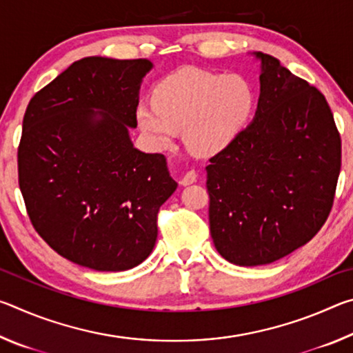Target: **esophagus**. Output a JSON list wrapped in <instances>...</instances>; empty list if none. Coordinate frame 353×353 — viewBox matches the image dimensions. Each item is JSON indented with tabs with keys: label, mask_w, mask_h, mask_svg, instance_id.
I'll return each instance as SVG.
<instances>
[{
	"label": "esophagus",
	"mask_w": 353,
	"mask_h": 353,
	"mask_svg": "<svg viewBox=\"0 0 353 353\" xmlns=\"http://www.w3.org/2000/svg\"><path fill=\"white\" fill-rule=\"evenodd\" d=\"M196 179H198V174H196V172L191 170V171L185 172V176L181 179V183L182 185H191V183L196 182Z\"/></svg>",
	"instance_id": "esophagus-1"
}]
</instances>
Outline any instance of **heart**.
Here are the masks:
<instances>
[{"label":"heart","instance_id":"b5f03b06","mask_svg":"<svg viewBox=\"0 0 353 353\" xmlns=\"http://www.w3.org/2000/svg\"><path fill=\"white\" fill-rule=\"evenodd\" d=\"M153 103H141L137 121L159 148H170L176 130L191 151L212 155L241 132L254 107V90L238 74L185 68L159 83Z\"/></svg>","mask_w":353,"mask_h":353}]
</instances>
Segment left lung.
I'll return each instance as SVG.
<instances>
[{
  "mask_svg": "<svg viewBox=\"0 0 353 353\" xmlns=\"http://www.w3.org/2000/svg\"><path fill=\"white\" fill-rule=\"evenodd\" d=\"M260 59L255 117L207 166L214 248L238 266L268 265L307 244L330 214L341 137L318 88Z\"/></svg>",
  "mask_w": 353,
  "mask_h": 353,
  "instance_id": "left-lung-1",
  "label": "left lung"
}]
</instances>
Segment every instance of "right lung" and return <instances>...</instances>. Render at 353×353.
<instances>
[{
  "label": "right lung",
  "mask_w": 353,
  "mask_h": 353,
  "mask_svg": "<svg viewBox=\"0 0 353 353\" xmlns=\"http://www.w3.org/2000/svg\"><path fill=\"white\" fill-rule=\"evenodd\" d=\"M148 59H81L29 101L19 183L34 229L63 259L126 271L157 240V213L174 193L163 154L134 148Z\"/></svg>",
  "instance_id": "add662e5"
}]
</instances>
